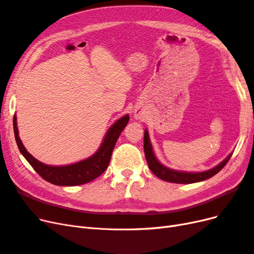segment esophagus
<instances>
[{"mask_svg":"<svg viewBox=\"0 0 254 254\" xmlns=\"http://www.w3.org/2000/svg\"><path fill=\"white\" fill-rule=\"evenodd\" d=\"M134 118L135 119H140V118H142V111H140V110H134Z\"/></svg>","mask_w":254,"mask_h":254,"instance_id":"esophagus-1","label":"esophagus"}]
</instances>
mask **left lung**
<instances>
[{"mask_svg":"<svg viewBox=\"0 0 254 254\" xmlns=\"http://www.w3.org/2000/svg\"><path fill=\"white\" fill-rule=\"evenodd\" d=\"M144 152L146 161H147L148 167L150 171L155 174L158 178L162 179L167 182H173V183H181V184H189V183H195L199 181H203L211 178L214 175H216L218 172H220L225 165L228 163V161L231 158V155H229L222 162H220L217 166H215L209 171L200 172V173H187V172H179L171 170L164 165L161 164L157 160L155 153L152 151V147L149 140L148 131L145 130L144 132Z\"/></svg>","mask_w":254,"mask_h":254,"instance_id":"8db88e82","label":"left lung"}]
</instances>
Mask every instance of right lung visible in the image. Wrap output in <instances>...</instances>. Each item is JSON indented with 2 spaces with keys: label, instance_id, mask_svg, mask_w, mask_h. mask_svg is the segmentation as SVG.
I'll use <instances>...</instances> for the list:
<instances>
[{
  "label": "right lung",
  "instance_id": "obj_1",
  "mask_svg": "<svg viewBox=\"0 0 254 254\" xmlns=\"http://www.w3.org/2000/svg\"><path fill=\"white\" fill-rule=\"evenodd\" d=\"M128 121V115H124V117L114 123L109 128L108 132L106 133L101 147L98 148L93 156L86 160L79 161L77 163L64 166H51L43 164L30 155L19 137L16 114L13 117V131L20 152L27 160V162L32 165L38 175H40L44 180L52 184H55V186L73 187L80 186V184L94 180L107 170L115 143H117L123 129L126 127Z\"/></svg>",
  "mask_w": 254,
  "mask_h": 254
}]
</instances>
